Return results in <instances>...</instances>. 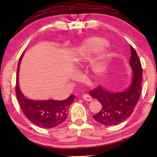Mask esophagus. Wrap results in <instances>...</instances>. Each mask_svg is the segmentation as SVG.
<instances>
[{"mask_svg": "<svg viewBox=\"0 0 157 157\" xmlns=\"http://www.w3.org/2000/svg\"><path fill=\"white\" fill-rule=\"evenodd\" d=\"M83 99L87 101H91L93 100V98H92L91 96H89V94H84V95L83 96Z\"/></svg>", "mask_w": 157, "mask_h": 157, "instance_id": "obj_1", "label": "esophagus"}]
</instances>
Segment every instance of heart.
<instances>
[{
    "instance_id": "b5f03b06",
    "label": "heart",
    "mask_w": 157,
    "mask_h": 157,
    "mask_svg": "<svg viewBox=\"0 0 157 157\" xmlns=\"http://www.w3.org/2000/svg\"><path fill=\"white\" fill-rule=\"evenodd\" d=\"M109 46V43L104 38H91L83 46L82 51L86 53H96L104 50ZM111 56L108 53H100L92 68V71L96 76H101L106 71Z\"/></svg>"
}]
</instances>
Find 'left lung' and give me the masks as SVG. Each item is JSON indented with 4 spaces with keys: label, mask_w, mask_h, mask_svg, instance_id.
I'll return each mask as SVG.
<instances>
[{
    "label": "left lung",
    "mask_w": 157,
    "mask_h": 157,
    "mask_svg": "<svg viewBox=\"0 0 157 157\" xmlns=\"http://www.w3.org/2000/svg\"><path fill=\"white\" fill-rule=\"evenodd\" d=\"M129 63L133 71L132 81L125 91L111 92L98 86L89 92L102 105L99 112L93 116L96 121L105 126L117 125L132 115L139 101L141 91L142 68L135 49L131 46Z\"/></svg>",
    "instance_id": "8db88e82"
}]
</instances>
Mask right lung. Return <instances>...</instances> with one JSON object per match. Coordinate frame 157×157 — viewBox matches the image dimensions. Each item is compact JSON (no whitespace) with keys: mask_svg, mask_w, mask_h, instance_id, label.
<instances>
[{"mask_svg":"<svg viewBox=\"0 0 157 157\" xmlns=\"http://www.w3.org/2000/svg\"><path fill=\"white\" fill-rule=\"evenodd\" d=\"M23 54L19 59L17 68L16 93L17 100L25 117L36 126L43 128H51L61 125L68 117V109L74 101L71 95L63 101H35L25 97L18 85V70Z\"/></svg>","mask_w":157,"mask_h":157,"instance_id":"1","label":"right lung"}]
</instances>
